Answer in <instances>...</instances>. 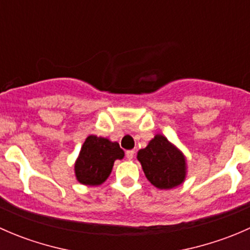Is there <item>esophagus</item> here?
<instances>
[{"instance_id":"1","label":"esophagus","mask_w":250,"mask_h":250,"mask_svg":"<svg viewBox=\"0 0 250 250\" xmlns=\"http://www.w3.org/2000/svg\"><path fill=\"white\" fill-rule=\"evenodd\" d=\"M134 155H135V151L134 150L125 151V157H127L128 160H133V158H134Z\"/></svg>"}]
</instances>
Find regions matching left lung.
I'll return each instance as SVG.
<instances>
[{"label": "left lung", "instance_id": "left-lung-1", "mask_svg": "<svg viewBox=\"0 0 250 250\" xmlns=\"http://www.w3.org/2000/svg\"><path fill=\"white\" fill-rule=\"evenodd\" d=\"M138 160L147 180L156 188H173L185 179V157L163 135L157 134L145 148L139 150Z\"/></svg>", "mask_w": 250, "mask_h": 250}]
</instances>
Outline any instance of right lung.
<instances>
[{
  "instance_id": "obj_1",
  "label": "right lung",
  "mask_w": 250,
  "mask_h": 250,
  "mask_svg": "<svg viewBox=\"0 0 250 250\" xmlns=\"http://www.w3.org/2000/svg\"><path fill=\"white\" fill-rule=\"evenodd\" d=\"M123 156L125 152L118 143L89 135L83 144L75 165L77 180L83 185H100L109 178L113 162L122 160Z\"/></svg>"
}]
</instances>
